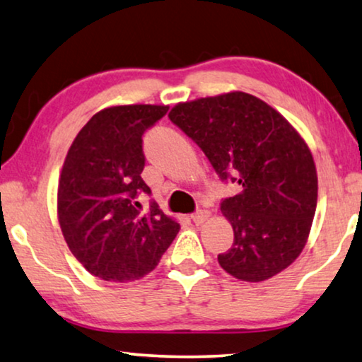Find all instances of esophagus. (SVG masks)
I'll return each mask as SVG.
<instances>
[{
    "label": "esophagus",
    "instance_id": "esophagus-1",
    "mask_svg": "<svg viewBox=\"0 0 362 362\" xmlns=\"http://www.w3.org/2000/svg\"><path fill=\"white\" fill-rule=\"evenodd\" d=\"M208 218H209V211H206V209H199V211H197L195 214H192V221L197 226L203 224L204 221H208Z\"/></svg>",
    "mask_w": 362,
    "mask_h": 362
}]
</instances>
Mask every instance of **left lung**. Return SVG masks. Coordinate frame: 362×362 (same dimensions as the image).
Segmentation results:
<instances>
[{
	"instance_id": "left-lung-1",
	"label": "left lung",
	"mask_w": 362,
	"mask_h": 362,
	"mask_svg": "<svg viewBox=\"0 0 362 362\" xmlns=\"http://www.w3.org/2000/svg\"><path fill=\"white\" fill-rule=\"evenodd\" d=\"M169 118L195 141L226 180L242 192L221 203L234 244L218 255L224 272L260 283L281 273L309 239L319 179L305 139L272 105L230 90L179 102Z\"/></svg>"
}]
</instances>
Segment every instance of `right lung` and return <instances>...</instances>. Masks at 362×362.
Returning a JSON list of instances; mask_svg holds the SVG:
<instances>
[{"label":"right lung","instance_id":"1","mask_svg":"<svg viewBox=\"0 0 362 362\" xmlns=\"http://www.w3.org/2000/svg\"><path fill=\"white\" fill-rule=\"evenodd\" d=\"M167 105H112L76 134L60 172L57 213L64 240L90 274L112 283L143 278L158 267L180 224L156 203L148 213L134 202L151 193L143 182V133Z\"/></svg>","mask_w":362,"mask_h":362}]
</instances>
